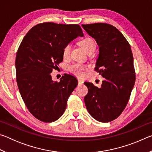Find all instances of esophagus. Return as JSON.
Returning <instances> with one entry per match:
<instances>
[{
    "label": "esophagus",
    "instance_id": "34e87169",
    "mask_svg": "<svg viewBox=\"0 0 152 152\" xmlns=\"http://www.w3.org/2000/svg\"><path fill=\"white\" fill-rule=\"evenodd\" d=\"M78 84H83V82H84L83 81L81 80L80 79H78Z\"/></svg>",
    "mask_w": 152,
    "mask_h": 152
}]
</instances>
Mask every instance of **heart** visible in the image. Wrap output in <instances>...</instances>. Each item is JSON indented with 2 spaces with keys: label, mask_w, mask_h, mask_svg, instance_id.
I'll list each match as a JSON object with an SVG mask.
<instances>
[{
  "label": "heart",
  "mask_w": 152,
  "mask_h": 152,
  "mask_svg": "<svg viewBox=\"0 0 152 152\" xmlns=\"http://www.w3.org/2000/svg\"><path fill=\"white\" fill-rule=\"evenodd\" d=\"M80 45L84 50H85L87 53L89 51H94L95 48H96V44H95L94 41L90 37L84 38L80 42ZM71 50V45L70 44L66 45L65 47L64 48L63 50V57L64 58H67L69 57L70 53ZM86 67L80 64H74L70 66V70L72 72L74 73L76 75L78 76H83L84 75V72H85Z\"/></svg>",
  "instance_id": "obj_1"
}]
</instances>
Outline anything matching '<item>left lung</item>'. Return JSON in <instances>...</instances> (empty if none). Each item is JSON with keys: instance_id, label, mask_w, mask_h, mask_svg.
Returning a JSON list of instances; mask_svg holds the SVG:
<instances>
[{"instance_id": "left-lung-1", "label": "left lung", "mask_w": 152, "mask_h": 152, "mask_svg": "<svg viewBox=\"0 0 152 152\" xmlns=\"http://www.w3.org/2000/svg\"><path fill=\"white\" fill-rule=\"evenodd\" d=\"M99 47L95 70L104 78L101 88L84 82L88 94L84 102L89 114L98 121L110 122L121 114L135 80L133 57L125 37L111 25H82Z\"/></svg>"}]
</instances>
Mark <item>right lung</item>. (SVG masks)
<instances>
[{
  "label": "right lung",
  "mask_w": 152,
  "mask_h": 152,
  "mask_svg": "<svg viewBox=\"0 0 152 152\" xmlns=\"http://www.w3.org/2000/svg\"><path fill=\"white\" fill-rule=\"evenodd\" d=\"M78 36L77 24L47 22L31 29L18 49L15 60L18 88L29 112L43 122L58 120L65 112L67 101L78 85L75 77L64 74L54 82L50 73L63 61V50Z\"/></svg>",
  "instance_id": "add662e5"
}]
</instances>
